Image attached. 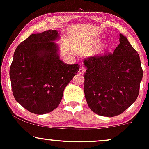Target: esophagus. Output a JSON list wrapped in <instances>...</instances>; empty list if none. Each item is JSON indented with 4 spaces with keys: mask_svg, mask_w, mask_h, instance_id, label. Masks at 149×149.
I'll return each instance as SVG.
<instances>
[{
    "mask_svg": "<svg viewBox=\"0 0 149 149\" xmlns=\"http://www.w3.org/2000/svg\"><path fill=\"white\" fill-rule=\"evenodd\" d=\"M85 68L83 67V66H80L79 71H78V73H79L80 74H83V73H85Z\"/></svg>",
    "mask_w": 149,
    "mask_h": 149,
    "instance_id": "34e87169",
    "label": "esophagus"
}]
</instances>
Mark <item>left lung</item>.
<instances>
[{"label":"left lung","mask_w":149,"mask_h":149,"mask_svg":"<svg viewBox=\"0 0 149 149\" xmlns=\"http://www.w3.org/2000/svg\"><path fill=\"white\" fill-rule=\"evenodd\" d=\"M84 92L90 110L100 116L122 113L139 95L143 71L137 52L127 38L120 34L113 54L83 59Z\"/></svg>","instance_id":"1"}]
</instances>
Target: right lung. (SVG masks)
Masks as SVG:
<instances>
[{"label": "right lung", "mask_w": 149, "mask_h": 149, "mask_svg": "<svg viewBox=\"0 0 149 149\" xmlns=\"http://www.w3.org/2000/svg\"><path fill=\"white\" fill-rule=\"evenodd\" d=\"M57 30L30 35L17 46L10 69L15 99L29 111L42 115L60 104L64 88L79 71L59 59Z\"/></svg>", "instance_id": "obj_1"}]
</instances>
